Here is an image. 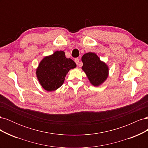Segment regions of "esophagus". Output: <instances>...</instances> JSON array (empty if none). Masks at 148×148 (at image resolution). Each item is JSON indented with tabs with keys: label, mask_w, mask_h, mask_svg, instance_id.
Returning a JSON list of instances; mask_svg holds the SVG:
<instances>
[{
	"label": "esophagus",
	"mask_w": 148,
	"mask_h": 148,
	"mask_svg": "<svg viewBox=\"0 0 148 148\" xmlns=\"http://www.w3.org/2000/svg\"><path fill=\"white\" fill-rule=\"evenodd\" d=\"M79 59L78 58H76V59H75V63L77 64H79Z\"/></svg>",
	"instance_id": "obj_1"
}]
</instances>
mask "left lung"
<instances>
[{
	"mask_svg": "<svg viewBox=\"0 0 148 148\" xmlns=\"http://www.w3.org/2000/svg\"><path fill=\"white\" fill-rule=\"evenodd\" d=\"M82 60L83 63L82 69L92 84L97 86L105 81L108 76V67L100 60L96 53H85L82 57Z\"/></svg>",
	"mask_w": 148,
	"mask_h": 148,
	"instance_id": "obj_1",
	"label": "left lung"
}]
</instances>
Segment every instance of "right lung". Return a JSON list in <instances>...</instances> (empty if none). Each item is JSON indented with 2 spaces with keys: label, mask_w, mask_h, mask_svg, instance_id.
Listing matches in <instances>:
<instances>
[{
  "label": "right lung",
  "mask_w": 148,
  "mask_h": 148,
  "mask_svg": "<svg viewBox=\"0 0 148 148\" xmlns=\"http://www.w3.org/2000/svg\"><path fill=\"white\" fill-rule=\"evenodd\" d=\"M76 66L73 60L66 58L64 51H56L40 62L36 70L37 77L44 89L54 91L64 83L69 71Z\"/></svg>",
  "instance_id": "add662e5"
}]
</instances>
